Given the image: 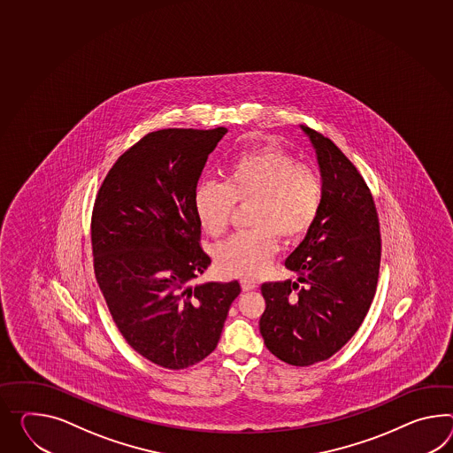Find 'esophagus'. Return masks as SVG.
I'll list each match as a JSON object with an SVG mask.
<instances>
[{
    "mask_svg": "<svg viewBox=\"0 0 453 453\" xmlns=\"http://www.w3.org/2000/svg\"><path fill=\"white\" fill-rule=\"evenodd\" d=\"M241 287H242L243 291H252L255 288L258 287L255 281H250V280H242L241 281Z\"/></svg>",
    "mask_w": 453,
    "mask_h": 453,
    "instance_id": "obj_1",
    "label": "esophagus"
}]
</instances>
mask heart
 I'll use <instances>...</instances> for the list:
<instances>
[{
	"instance_id": "1",
	"label": "heart",
	"mask_w": 453,
	"mask_h": 453,
	"mask_svg": "<svg viewBox=\"0 0 453 453\" xmlns=\"http://www.w3.org/2000/svg\"><path fill=\"white\" fill-rule=\"evenodd\" d=\"M324 187L319 173L298 165L287 150L266 145L242 152L226 168V183L201 181L193 195L199 226L211 237L227 231L235 203H252V231L231 237L216 249V265L224 275L257 278L270 265L278 237L293 242L319 216Z\"/></svg>"
}]
</instances>
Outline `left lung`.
Returning a JSON list of instances; mask_svg holds the SVG:
<instances>
[{
  "instance_id": "obj_1",
  "label": "left lung",
  "mask_w": 453,
  "mask_h": 453,
  "mask_svg": "<svg viewBox=\"0 0 453 453\" xmlns=\"http://www.w3.org/2000/svg\"><path fill=\"white\" fill-rule=\"evenodd\" d=\"M324 187L319 216L285 262L296 280L264 283L260 334L280 360L308 366L331 358L362 326L375 296L381 237L364 178L331 139L301 126Z\"/></svg>"
}]
</instances>
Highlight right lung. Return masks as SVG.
<instances>
[{
    "instance_id": "1",
    "label": "right lung",
    "mask_w": 453,
    "mask_h": 453,
    "mask_svg": "<svg viewBox=\"0 0 453 453\" xmlns=\"http://www.w3.org/2000/svg\"><path fill=\"white\" fill-rule=\"evenodd\" d=\"M226 127L147 134L116 160L91 216L95 276L112 320L135 352L168 370L206 358L219 342L239 281H189L211 265L193 195Z\"/></svg>"
}]
</instances>
